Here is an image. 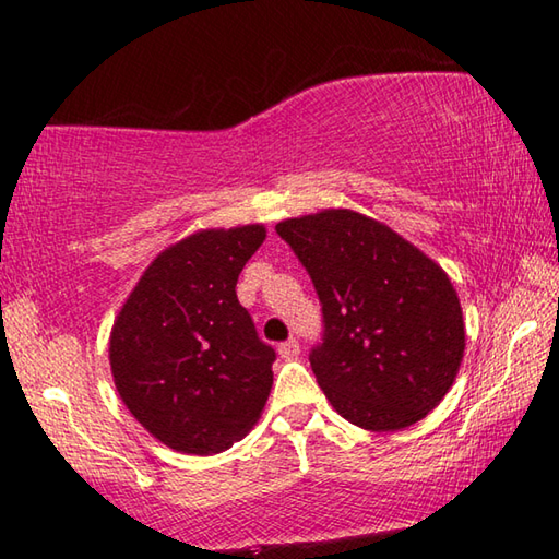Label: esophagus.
Segmentation results:
<instances>
[{
	"label": "esophagus",
	"instance_id": "obj_1",
	"mask_svg": "<svg viewBox=\"0 0 559 559\" xmlns=\"http://www.w3.org/2000/svg\"><path fill=\"white\" fill-rule=\"evenodd\" d=\"M278 355H281L283 359H296V357L300 355L298 340L290 337V340H286V343H281V345H278Z\"/></svg>",
	"mask_w": 559,
	"mask_h": 559
}]
</instances>
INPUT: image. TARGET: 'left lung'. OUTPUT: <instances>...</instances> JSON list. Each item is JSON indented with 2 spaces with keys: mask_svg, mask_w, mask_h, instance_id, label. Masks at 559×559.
Returning <instances> with one entry per match:
<instances>
[{
  "mask_svg": "<svg viewBox=\"0 0 559 559\" xmlns=\"http://www.w3.org/2000/svg\"><path fill=\"white\" fill-rule=\"evenodd\" d=\"M323 302L313 353L333 409L367 431L424 419L456 380L466 328L456 288L437 261L390 226L353 210L276 224Z\"/></svg>",
  "mask_w": 559,
  "mask_h": 559,
  "instance_id": "8db88e82",
  "label": "left lung"
}]
</instances>
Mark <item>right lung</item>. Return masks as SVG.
<instances>
[{
    "label": "right lung",
    "mask_w": 559,
    "mask_h": 559,
    "mask_svg": "<svg viewBox=\"0 0 559 559\" xmlns=\"http://www.w3.org/2000/svg\"><path fill=\"white\" fill-rule=\"evenodd\" d=\"M266 226L202 229L167 246L130 290L110 330L122 404L157 441L212 456L253 429L276 359L236 298Z\"/></svg>",
    "instance_id": "obj_1"
}]
</instances>
